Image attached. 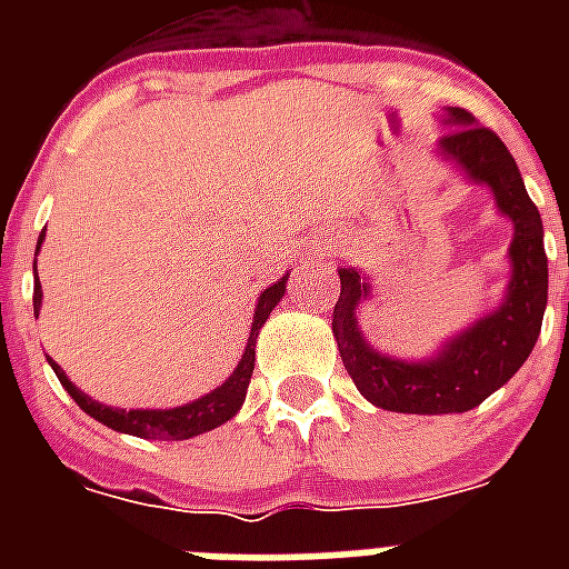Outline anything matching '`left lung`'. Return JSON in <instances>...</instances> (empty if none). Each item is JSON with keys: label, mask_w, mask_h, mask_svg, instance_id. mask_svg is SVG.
<instances>
[{"label": "left lung", "mask_w": 569, "mask_h": 569, "mask_svg": "<svg viewBox=\"0 0 569 569\" xmlns=\"http://www.w3.org/2000/svg\"><path fill=\"white\" fill-rule=\"evenodd\" d=\"M442 127H455L433 144L437 159L487 186L496 212L513 227L508 262L511 277L499 307L449 337L431 357L401 360L366 339L357 310L372 298V283L360 268H339V301L333 307V339L348 375L366 401L392 413H467L505 387L529 360L540 337L549 295L543 221L531 203L520 168L502 138L476 123L463 109H446Z\"/></svg>", "instance_id": "1"}]
</instances>
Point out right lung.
<instances>
[{"mask_svg": "<svg viewBox=\"0 0 569 569\" xmlns=\"http://www.w3.org/2000/svg\"><path fill=\"white\" fill-rule=\"evenodd\" d=\"M43 236H47V232H40L34 257H38L40 244H43ZM286 280H289V271H286L280 280H274V283L268 286V289L259 292L253 321H250L248 346H244V355H241L239 366L232 369L230 378L223 380L221 387L209 389L206 396L189 401V405L168 407V410H141V407H136V410H120V407L100 405L97 398L84 396L82 389L67 378L64 369H61L52 357H47V360L49 366H52V372L58 375V380H61V387L70 392V398H73L76 405L82 407L91 419H97V422H102L106 428H111V431L132 433V437H141V440H191L197 433H206L212 431V428H218V425L230 422L232 416L241 410V405H244L250 375H253V363H257L259 330H262V325H266L277 303L283 301ZM31 301H34V316H38L40 303H43V289H40L38 283V259H34V295H31Z\"/></svg>", "mask_w": 569, "mask_h": 569, "instance_id": "right-lung-1", "label": "right lung"}]
</instances>
